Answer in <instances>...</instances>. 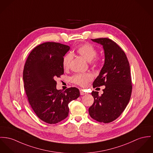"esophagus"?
<instances>
[{"mask_svg":"<svg viewBox=\"0 0 153 153\" xmlns=\"http://www.w3.org/2000/svg\"><path fill=\"white\" fill-rule=\"evenodd\" d=\"M80 95H82L87 94V93H85L83 90H80Z\"/></svg>","mask_w":153,"mask_h":153,"instance_id":"1","label":"esophagus"}]
</instances>
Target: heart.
Listing matches in <instances>:
<instances>
[{"label": "heart", "instance_id": "b5f03b06", "mask_svg": "<svg viewBox=\"0 0 153 153\" xmlns=\"http://www.w3.org/2000/svg\"><path fill=\"white\" fill-rule=\"evenodd\" d=\"M77 52L82 56L88 62L92 61V63L94 65H97L99 63V59L95 58L97 54V50L90 44L85 43L81 45L77 48ZM73 59V55L71 53H68L63 59V66L65 69H68L70 67L71 60ZM93 79L92 74L87 73H79L73 76L71 78L72 82L78 84L80 86L85 87L88 83L91 81Z\"/></svg>", "mask_w": 153, "mask_h": 153}]
</instances>
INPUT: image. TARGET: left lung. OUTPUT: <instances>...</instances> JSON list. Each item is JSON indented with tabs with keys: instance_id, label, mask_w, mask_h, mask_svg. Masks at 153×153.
Masks as SVG:
<instances>
[{
	"instance_id": "8db88e82",
	"label": "left lung",
	"mask_w": 153,
	"mask_h": 153,
	"mask_svg": "<svg viewBox=\"0 0 153 153\" xmlns=\"http://www.w3.org/2000/svg\"><path fill=\"white\" fill-rule=\"evenodd\" d=\"M91 40L102 45L105 55L104 65L93 85L105 88L101 96L92 91L94 102L88 112L94 120L108 123L117 119L129 102L132 90L129 63L124 51L112 40L106 38Z\"/></svg>"
}]
</instances>
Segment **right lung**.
<instances>
[{"label":"right lung","mask_w":153,"mask_h":153,"mask_svg":"<svg viewBox=\"0 0 153 153\" xmlns=\"http://www.w3.org/2000/svg\"><path fill=\"white\" fill-rule=\"evenodd\" d=\"M68 45L48 42L34 48L28 55L23 71L24 87L28 102L37 117L55 124L67 118L69 103L80 96L79 90L56 89L55 79L64 73L63 59Z\"/></svg>","instance_id":"add662e5"}]
</instances>
